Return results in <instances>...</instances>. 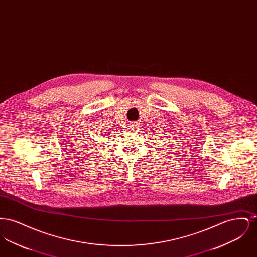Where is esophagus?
I'll return each mask as SVG.
<instances>
[{"mask_svg": "<svg viewBox=\"0 0 257 257\" xmlns=\"http://www.w3.org/2000/svg\"><path fill=\"white\" fill-rule=\"evenodd\" d=\"M129 127H130V129H131V130H136V129H138L139 125H138V123L137 122H133L131 123V124L129 125Z\"/></svg>", "mask_w": 257, "mask_h": 257, "instance_id": "esophagus-1", "label": "esophagus"}]
</instances>
